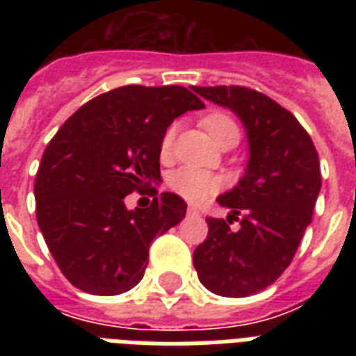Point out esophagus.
Wrapping results in <instances>:
<instances>
[{
  "mask_svg": "<svg viewBox=\"0 0 356 356\" xmlns=\"http://www.w3.org/2000/svg\"><path fill=\"white\" fill-rule=\"evenodd\" d=\"M186 212H188V214H200V211H197V209H195V207H192V205L186 209Z\"/></svg>",
  "mask_w": 356,
  "mask_h": 356,
  "instance_id": "1",
  "label": "esophagus"
}]
</instances>
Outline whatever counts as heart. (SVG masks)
I'll return each mask as SVG.
<instances>
[{"label":"heart","mask_w":356,"mask_h":356,"mask_svg":"<svg viewBox=\"0 0 356 356\" xmlns=\"http://www.w3.org/2000/svg\"><path fill=\"white\" fill-rule=\"evenodd\" d=\"M203 127L209 133L214 144H220L229 136H240L238 125L234 123L233 118H229L227 114H209L203 118ZM173 140H175V125L168 129L164 138H162L161 151L162 155H170L172 151ZM168 186L179 194L181 197L188 201H203L209 200L211 195L218 194L223 186V179L216 173L207 172V170H200V168L183 166L175 170V172L168 177Z\"/></svg>","instance_id":"b5f03b06"}]
</instances>
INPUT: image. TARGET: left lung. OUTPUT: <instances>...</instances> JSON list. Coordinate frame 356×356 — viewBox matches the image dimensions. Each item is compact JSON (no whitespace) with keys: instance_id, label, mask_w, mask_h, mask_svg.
Segmentation results:
<instances>
[{"instance_id":"1","label":"left lung","mask_w":356,"mask_h":356,"mask_svg":"<svg viewBox=\"0 0 356 356\" xmlns=\"http://www.w3.org/2000/svg\"><path fill=\"white\" fill-rule=\"evenodd\" d=\"M242 120L249 142L243 177L218 203L227 220L207 218L209 234L194 251L201 284L223 298H248L282 275L312 222L321 188L312 138L292 113L245 86H194ZM238 221V232L230 223Z\"/></svg>"}]
</instances>
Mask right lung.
Wrapping results in <instances>:
<instances>
[{"label": "right lung", "mask_w": 356, "mask_h": 356, "mask_svg": "<svg viewBox=\"0 0 356 356\" xmlns=\"http://www.w3.org/2000/svg\"><path fill=\"white\" fill-rule=\"evenodd\" d=\"M203 107L184 86H120L85 103L47 144L35 181L36 222L75 288L118 296L142 281L153 238L183 220L186 203L162 192L147 209L129 211L125 195L161 179L166 129Z\"/></svg>", "instance_id": "right-lung-1"}]
</instances>
